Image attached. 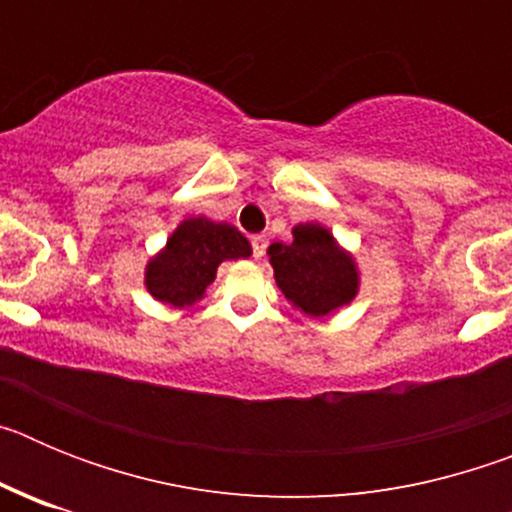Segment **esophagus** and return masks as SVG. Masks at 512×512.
Masks as SVG:
<instances>
[{"mask_svg":"<svg viewBox=\"0 0 512 512\" xmlns=\"http://www.w3.org/2000/svg\"><path fill=\"white\" fill-rule=\"evenodd\" d=\"M251 246H253V256L261 259V256L266 253V246H269V238H266V235H253Z\"/></svg>","mask_w":512,"mask_h":512,"instance_id":"obj_1","label":"esophagus"}]
</instances>
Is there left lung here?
<instances>
[{"label":"left lung","instance_id":"1","mask_svg":"<svg viewBox=\"0 0 512 512\" xmlns=\"http://www.w3.org/2000/svg\"><path fill=\"white\" fill-rule=\"evenodd\" d=\"M266 253L284 297L312 318L336 312L359 292L356 261L323 225L300 223L292 243H271Z\"/></svg>","mask_w":512,"mask_h":512}]
</instances>
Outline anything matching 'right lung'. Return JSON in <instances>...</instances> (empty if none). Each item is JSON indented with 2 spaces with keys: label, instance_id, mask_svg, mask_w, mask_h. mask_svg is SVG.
<instances>
[{
  "label": "right lung",
  "instance_id": "right-lung-1",
  "mask_svg": "<svg viewBox=\"0 0 512 512\" xmlns=\"http://www.w3.org/2000/svg\"><path fill=\"white\" fill-rule=\"evenodd\" d=\"M251 243L235 225L187 217L176 225L164 251L146 266V289L158 302L189 307L205 297L215 282L217 266L230 259H248Z\"/></svg>",
  "mask_w": 512,
  "mask_h": 512
}]
</instances>
